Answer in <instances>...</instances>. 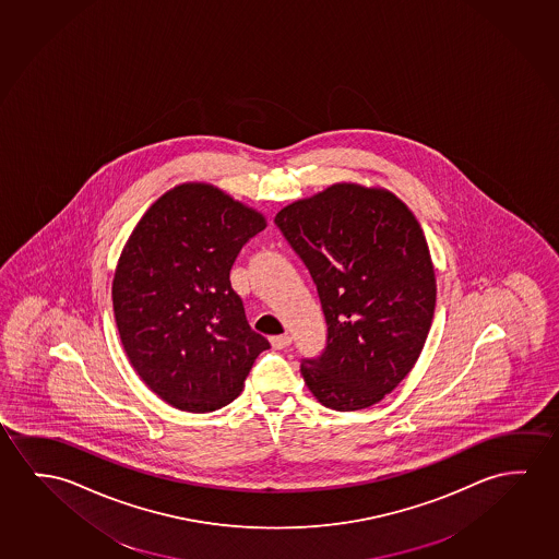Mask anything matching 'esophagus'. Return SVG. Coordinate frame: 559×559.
<instances>
[{
    "mask_svg": "<svg viewBox=\"0 0 559 559\" xmlns=\"http://www.w3.org/2000/svg\"><path fill=\"white\" fill-rule=\"evenodd\" d=\"M271 344H273V348L281 350V348H286V346H290V344H293V336L288 335V333L271 336Z\"/></svg>",
    "mask_w": 559,
    "mask_h": 559,
    "instance_id": "1",
    "label": "esophagus"
}]
</instances>
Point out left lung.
Returning <instances> with one entry per match:
<instances>
[{
	"mask_svg": "<svg viewBox=\"0 0 559 559\" xmlns=\"http://www.w3.org/2000/svg\"><path fill=\"white\" fill-rule=\"evenodd\" d=\"M275 223L310 269L325 313V350L301 361L319 403L361 411L403 381L436 310L430 248L395 193L341 181L281 209Z\"/></svg>",
	"mask_w": 559,
	"mask_h": 559,
	"instance_id": "left-lung-1",
	"label": "left lung"
}]
</instances>
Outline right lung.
Returning a JSON list of instances; mask_svg holds the SVG:
<instances>
[{"mask_svg": "<svg viewBox=\"0 0 559 559\" xmlns=\"http://www.w3.org/2000/svg\"><path fill=\"white\" fill-rule=\"evenodd\" d=\"M266 226L253 206L205 181L168 189L146 209L114 273L116 325L133 370L178 411L233 403L259 354L230 269Z\"/></svg>", "mask_w": 559, "mask_h": 559, "instance_id": "right-lung-1", "label": "right lung"}]
</instances>
